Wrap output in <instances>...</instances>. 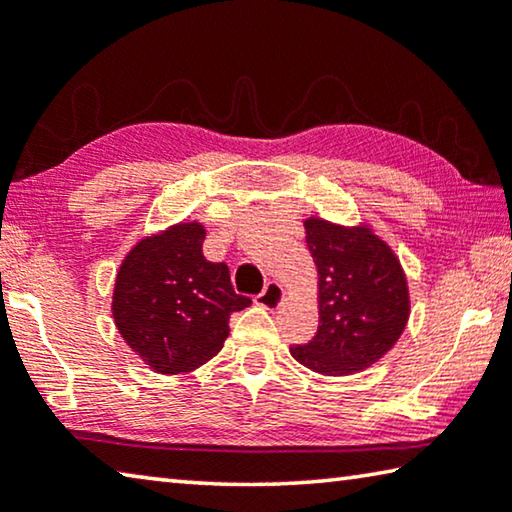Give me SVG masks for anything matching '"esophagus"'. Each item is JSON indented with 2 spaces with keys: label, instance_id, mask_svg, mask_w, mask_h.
<instances>
[{
  "label": "esophagus",
  "instance_id": "34e87169",
  "mask_svg": "<svg viewBox=\"0 0 512 512\" xmlns=\"http://www.w3.org/2000/svg\"><path fill=\"white\" fill-rule=\"evenodd\" d=\"M282 300H285V291L278 285V282H269V285L264 287L262 294L257 296V305L266 307V310H278L282 305Z\"/></svg>",
  "mask_w": 512,
  "mask_h": 512
}]
</instances>
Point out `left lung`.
I'll use <instances>...</instances> for the list:
<instances>
[{"instance_id": "1", "label": "left lung", "mask_w": 512, "mask_h": 512, "mask_svg": "<svg viewBox=\"0 0 512 512\" xmlns=\"http://www.w3.org/2000/svg\"><path fill=\"white\" fill-rule=\"evenodd\" d=\"M305 241L319 273V330L291 355L323 376H351L399 342L410 316L408 278L369 225L310 216Z\"/></svg>"}]
</instances>
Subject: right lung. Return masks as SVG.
<instances>
[{
  "label": "right lung",
  "mask_w": 512,
  "mask_h": 512,
  "mask_svg": "<svg viewBox=\"0 0 512 512\" xmlns=\"http://www.w3.org/2000/svg\"><path fill=\"white\" fill-rule=\"evenodd\" d=\"M205 225L177 223L141 239L113 285V323L125 344L166 376L212 360L230 335V314L250 305L237 296L225 264L202 255Z\"/></svg>",
  "instance_id": "add662e5"
}]
</instances>
